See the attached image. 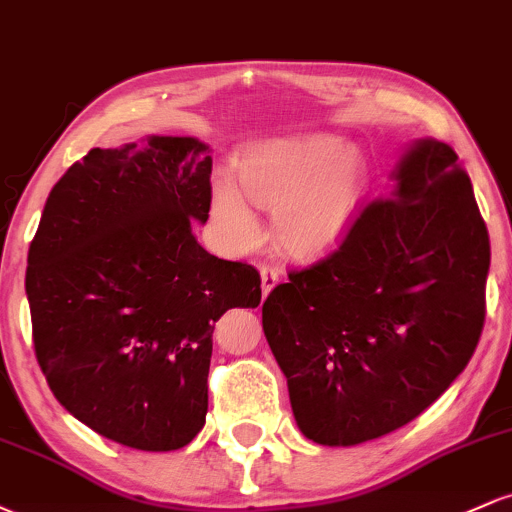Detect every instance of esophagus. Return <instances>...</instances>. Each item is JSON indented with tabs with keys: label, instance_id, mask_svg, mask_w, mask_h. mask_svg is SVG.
Returning <instances> with one entry per match:
<instances>
[{
	"label": "esophagus",
	"instance_id": "esophagus-1",
	"mask_svg": "<svg viewBox=\"0 0 512 512\" xmlns=\"http://www.w3.org/2000/svg\"><path fill=\"white\" fill-rule=\"evenodd\" d=\"M260 276H262V293L264 296H269V291L279 284V272H276L274 267H262Z\"/></svg>",
	"mask_w": 512,
	"mask_h": 512
}]
</instances>
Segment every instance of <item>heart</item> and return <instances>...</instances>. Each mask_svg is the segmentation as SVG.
<instances>
[{"label": "heart", "mask_w": 512, "mask_h": 512, "mask_svg": "<svg viewBox=\"0 0 512 512\" xmlns=\"http://www.w3.org/2000/svg\"><path fill=\"white\" fill-rule=\"evenodd\" d=\"M236 175L240 188L231 178L214 180L211 187V214L228 243L250 250L262 240L245 191L274 211L276 243L301 260L327 255L349 238L370 182L366 156L334 134L252 144L238 156Z\"/></svg>", "instance_id": "1"}]
</instances>
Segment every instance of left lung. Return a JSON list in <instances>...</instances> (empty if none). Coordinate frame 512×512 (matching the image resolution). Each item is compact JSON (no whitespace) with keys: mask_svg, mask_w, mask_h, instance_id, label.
I'll return each mask as SVG.
<instances>
[{"mask_svg":"<svg viewBox=\"0 0 512 512\" xmlns=\"http://www.w3.org/2000/svg\"><path fill=\"white\" fill-rule=\"evenodd\" d=\"M395 190L262 305L305 438L358 445L414 421L477 349L491 245L452 146L419 139Z\"/></svg>","mask_w":512,"mask_h":512,"instance_id":"left-lung-1","label":"left lung"}]
</instances>
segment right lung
<instances>
[{
  "mask_svg": "<svg viewBox=\"0 0 512 512\" xmlns=\"http://www.w3.org/2000/svg\"><path fill=\"white\" fill-rule=\"evenodd\" d=\"M209 146L149 137L91 149L52 187L28 250L33 346L52 395L127 448H185L207 419L214 322L257 308L260 272L192 233Z\"/></svg>",
  "mask_w": 512,
  "mask_h": 512,
  "instance_id": "obj_1",
  "label": "right lung"
}]
</instances>
